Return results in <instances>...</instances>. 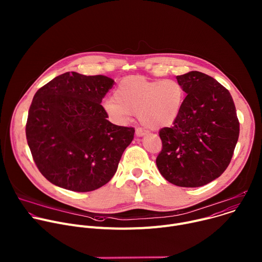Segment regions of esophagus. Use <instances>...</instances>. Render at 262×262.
<instances>
[{"mask_svg": "<svg viewBox=\"0 0 262 262\" xmlns=\"http://www.w3.org/2000/svg\"><path fill=\"white\" fill-rule=\"evenodd\" d=\"M147 134V132L145 130V129H143V128H137L136 129V136L137 137H143V136H145Z\"/></svg>", "mask_w": 262, "mask_h": 262, "instance_id": "esophagus-1", "label": "esophagus"}]
</instances>
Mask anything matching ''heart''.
<instances>
[{
	"instance_id": "heart-1",
	"label": "heart",
	"mask_w": 262,
	"mask_h": 262,
	"mask_svg": "<svg viewBox=\"0 0 262 262\" xmlns=\"http://www.w3.org/2000/svg\"><path fill=\"white\" fill-rule=\"evenodd\" d=\"M184 90L175 80H149L143 76L122 79L102 106L117 123L127 122L133 114L149 128L170 125L178 116L183 103Z\"/></svg>"
}]
</instances>
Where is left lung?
<instances>
[{
  "label": "left lung",
  "instance_id": "1",
  "mask_svg": "<svg viewBox=\"0 0 262 262\" xmlns=\"http://www.w3.org/2000/svg\"><path fill=\"white\" fill-rule=\"evenodd\" d=\"M176 79L186 96L173 125L160 130L163 148L157 166L169 182L198 188L227 169L239 122L230 92L216 80L200 71Z\"/></svg>",
  "mask_w": 262,
  "mask_h": 262
}]
</instances>
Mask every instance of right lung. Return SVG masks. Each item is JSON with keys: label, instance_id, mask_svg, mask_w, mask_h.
I'll return each instance as SVG.
<instances>
[{"label": "right lung", "instance_id": "add662e5", "mask_svg": "<svg viewBox=\"0 0 262 262\" xmlns=\"http://www.w3.org/2000/svg\"><path fill=\"white\" fill-rule=\"evenodd\" d=\"M114 81L65 72L34 95L26 136L33 160L53 184L90 192L107 183L135 135L111 123L100 104Z\"/></svg>", "mask_w": 262, "mask_h": 262}]
</instances>
